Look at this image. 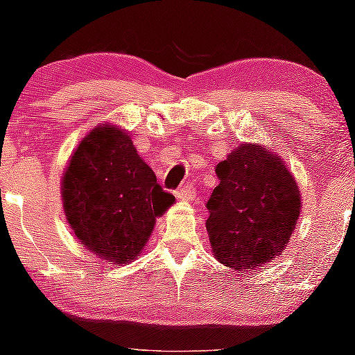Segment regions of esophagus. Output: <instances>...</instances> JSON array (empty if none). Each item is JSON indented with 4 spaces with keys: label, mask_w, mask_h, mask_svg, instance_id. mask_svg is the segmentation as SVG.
Segmentation results:
<instances>
[{
    "label": "esophagus",
    "mask_w": 355,
    "mask_h": 355,
    "mask_svg": "<svg viewBox=\"0 0 355 355\" xmlns=\"http://www.w3.org/2000/svg\"><path fill=\"white\" fill-rule=\"evenodd\" d=\"M194 194H196V187L194 184H191V182L184 184L180 189H177V192H175V196H177L180 201H191V199H194Z\"/></svg>",
    "instance_id": "obj_1"
}]
</instances>
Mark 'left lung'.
Wrapping results in <instances>:
<instances>
[{
  "instance_id": "left-lung-1",
  "label": "left lung",
  "mask_w": 355,
  "mask_h": 355,
  "mask_svg": "<svg viewBox=\"0 0 355 355\" xmlns=\"http://www.w3.org/2000/svg\"><path fill=\"white\" fill-rule=\"evenodd\" d=\"M220 184L206 220L213 254L229 269H258L279 257L300 216V191L284 161L243 144L216 164Z\"/></svg>"
}]
</instances>
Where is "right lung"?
I'll use <instances>...</instances> for the list:
<instances>
[{"mask_svg": "<svg viewBox=\"0 0 355 355\" xmlns=\"http://www.w3.org/2000/svg\"><path fill=\"white\" fill-rule=\"evenodd\" d=\"M62 199L79 243L101 258H137L175 198L157 184L128 133L112 125L86 135L62 178Z\"/></svg>", "mask_w": 355, "mask_h": 355, "instance_id": "obj_1", "label": "right lung"}]
</instances>
